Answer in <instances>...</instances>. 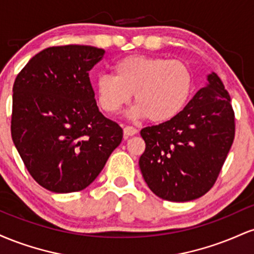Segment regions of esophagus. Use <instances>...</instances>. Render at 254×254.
<instances>
[{"label":"esophagus","mask_w":254,"mask_h":254,"mask_svg":"<svg viewBox=\"0 0 254 254\" xmlns=\"http://www.w3.org/2000/svg\"><path fill=\"white\" fill-rule=\"evenodd\" d=\"M137 133V129L133 127H124V138H127V137L133 136Z\"/></svg>","instance_id":"obj_1"}]
</instances>
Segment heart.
I'll use <instances>...</instances> for the list:
<instances>
[{"label": "heart", "mask_w": 254, "mask_h": 254, "mask_svg": "<svg viewBox=\"0 0 254 254\" xmlns=\"http://www.w3.org/2000/svg\"><path fill=\"white\" fill-rule=\"evenodd\" d=\"M192 84V72L182 61L129 56L116 64L115 75L98 76L95 88L105 112L118 113L133 94L136 105L130 111L131 117L164 123L185 107Z\"/></svg>", "instance_id": "b5f03b06"}]
</instances>
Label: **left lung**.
Returning <instances> with one entry per match:
<instances>
[{
  "instance_id": "left-lung-1",
  "label": "left lung",
  "mask_w": 254,
  "mask_h": 254,
  "mask_svg": "<svg viewBox=\"0 0 254 254\" xmlns=\"http://www.w3.org/2000/svg\"><path fill=\"white\" fill-rule=\"evenodd\" d=\"M183 111L165 123L141 130L139 157L144 182L157 197L189 202L212 188L234 141L229 93L215 72Z\"/></svg>"
}]
</instances>
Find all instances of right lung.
I'll return each instance as SVG.
<instances>
[{
	"instance_id": "obj_1",
	"label": "right lung",
	"mask_w": 254,
	"mask_h": 254,
	"mask_svg": "<svg viewBox=\"0 0 254 254\" xmlns=\"http://www.w3.org/2000/svg\"><path fill=\"white\" fill-rule=\"evenodd\" d=\"M104 54L94 46H52L32 57L15 78L11 138L46 190L86 189L121 144L123 130L99 111L89 81Z\"/></svg>"
}]
</instances>
